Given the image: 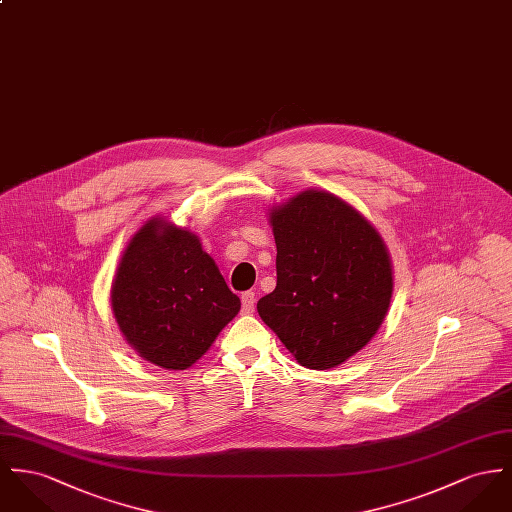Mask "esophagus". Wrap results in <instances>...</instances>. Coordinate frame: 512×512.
<instances>
[{
  "instance_id": "1",
  "label": "esophagus",
  "mask_w": 512,
  "mask_h": 512,
  "mask_svg": "<svg viewBox=\"0 0 512 512\" xmlns=\"http://www.w3.org/2000/svg\"><path fill=\"white\" fill-rule=\"evenodd\" d=\"M241 312L247 315L255 312V292H243L241 294Z\"/></svg>"
}]
</instances>
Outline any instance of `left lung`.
<instances>
[{"label": "left lung", "instance_id": "8db88e82", "mask_svg": "<svg viewBox=\"0 0 512 512\" xmlns=\"http://www.w3.org/2000/svg\"><path fill=\"white\" fill-rule=\"evenodd\" d=\"M269 222L276 288L257 312L302 366L337 368L368 345L388 315L390 251L354 206L319 189L273 206Z\"/></svg>", "mask_w": 512, "mask_h": 512}]
</instances>
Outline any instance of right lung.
I'll return each instance as SVG.
<instances>
[{
  "label": "right lung",
  "instance_id": "obj_1",
  "mask_svg": "<svg viewBox=\"0 0 512 512\" xmlns=\"http://www.w3.org/2000/svg\"><path fill=\"white\" fill-rule=\"evenodd\" d=\"M111 308L138 356L165 370H187L236 317L241 302L197 234L154 216L122 251Z\"/></svg>",
  "mask_w": 512,
  "mask_h": 512
}]
</instances>
